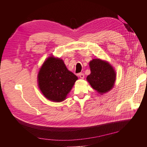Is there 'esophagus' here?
<instances>
[{
    "label": "esophagus",
    "mask_w": 147,
    "mask_h": 147,
    "mask_svg": "<svg viewBox=\"0 0 147 147\" xmlns=\"http://www.w3.org/2000/svg\"><path fill=\"white\" fill-rule=\"evenodd\" d=\"M78 75V77H80V78L82 79H83L84 77V75L83 73H80Z\"/></svg>",
    "instance_id": "34e87169"
}]
</instances>
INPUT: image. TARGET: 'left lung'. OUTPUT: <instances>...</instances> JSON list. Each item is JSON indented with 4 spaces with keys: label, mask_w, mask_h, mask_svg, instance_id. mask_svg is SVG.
<instances>
[{
    "label": "left lung",
    "mask_w": 147,
    "mask_h": 147,
    "mask_svg": "<svg viewBox=\"0 0 147 147\" xmlns=\"http://www.w3.org/2000/svg\"><path fill=\"white\" fill-rule=\"evenodd\" d=\"M91 74L86 78L92 88L100 94L109 92L114 86L116 73L108 62L94 59L90 62Z\"/></svg>",
    "instance_id": "obj_1"
}]
</instances>
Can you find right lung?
<instances>
[{
    "mask_svg": "<svg viewBox=\"0 0 147 147\" xmlns=\"http://www.w3.org/2000/svg\"><path fill=\"white\" fill-rule=\"evenodd\" d=\"M38 87L48 100L59 102L65 99L78 77L67 69L63 59L50 56L38 74Z\"/></svg>",
    "mask_w": 147,
    "mask_h": 147,
    "instance_id": "obj_1",
    "label": "right lung"
}]
</instances>
